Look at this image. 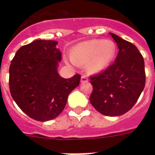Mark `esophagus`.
I'll use <instances>...</instances> for the list:
<instances>
[{
	"label": "esophagus",
	"instance_id": "1",
	"mask_svg": "<svg viewBox=\"0 0 155 155\" xmlns=\"http://www.w3.org/2000/svg\"><path fill=\"white\" fill-rule=\"evenodd\" d=\"M87 81H88V79H87V75H83L82 76H81V82L84 83V82H87Z\"/></svg>",
	"mask_w": 155,
	"mask_h": 155
}]
</instances>
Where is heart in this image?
<instances>
[{
	"mask_svg": "<svg viewBox=\"0 0 155 155\" xmlns=\"http://www.w3.org/2000/svg\"><path fill=\"white\" fill-rule=\"evenodd\" d=\"M115 47L109 40L94 39L77 45L71 58L78 64H87L90 72H99L108 66L113 58Z\"/></svg>",
	"mask_w": 155,
	"mask_h": 155,
	"instance_id": "b5f03b06",
	"label": "heart"
}]
</instances>
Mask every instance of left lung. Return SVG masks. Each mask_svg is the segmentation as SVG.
Wrapping results in <instances>:
<instances>
[{"instance_id":"8db88e82","label":"left lung","mask_w":155,"mask_h":155,"mask_svg":"<svg viewBox=\"0 0 155 155\" xmlns=\"http://www.w3.org/2000/svg\"><path fill=\"white\" fill-rule=\"evenodd\" d=\"M118 51L114 63L90 76V102L99 113L108 117L125 114L134 107L145 87L146 72L142 54L136 46L110 33Z\"/></svg>"}]
</instances>
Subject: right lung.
<instances>
[{
	"label": "right lung",
	"instance_id": "1",
	"mask_svg": "<svg viewBox=\"0 0 155 155\" xmlns=\"http://www.w3.org/2000/svg\"><path fill=\"white\" fill-rule=\"evenodd\" d=\"M56 41L35 40L18 50L9 66V91L18 107L34 120L46 121L64 109L80 75L64 79L57 71L62 53Z\"/></svg>",
	"mask_w": 155,
	"mask_h": 155
}]
</instances>
